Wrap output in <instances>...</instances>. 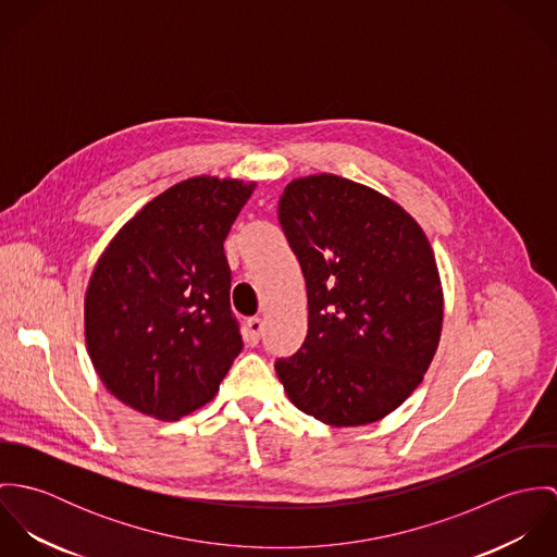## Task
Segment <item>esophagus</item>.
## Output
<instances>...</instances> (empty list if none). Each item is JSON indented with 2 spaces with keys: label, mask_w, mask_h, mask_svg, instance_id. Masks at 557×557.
<instances>
[{
  "label": "esophagus",
  "mask_w": 557,
  "mask_h": 557,
  "mask_svg": "<svg viewBox=\"0 0 557 557\" xmlns=\"http://www.w3.org/2000/svg\"><path fill=\"white\" fill-rule=\"evenodd\" d=\"M263 334V321L259 318H250L246 321V341L250 345H257Z\"/></svg>",
  "instance_id": "esophagus-1"
}]
</instances>
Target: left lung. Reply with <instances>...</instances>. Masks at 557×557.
<instances>
[{"mask_svg":"<svg viewBox=\"0 0 557 557\" xmlns=\"http://www.w3.org/2000/svg\"><path fill=\"white\" fill-rule=\"evenodd\" d=\"M278 221L309 298L302 347L274 364L287 397L330 426L388 416L422 382L442 334L429 239L393 199L332 173L289 182Z\"/></svg>","mask_w":557,"mask_h":557,"instance_id":"8db88e82","label":"left lung"}]
</instances>
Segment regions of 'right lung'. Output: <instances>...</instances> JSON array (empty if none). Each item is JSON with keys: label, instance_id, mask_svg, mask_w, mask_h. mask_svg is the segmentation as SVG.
Returning <instances> with one entry per match:
<instances>
[{"label": "right lung", "instance_id": "1", "mask_svg": "<svg viewBox=\"0 0 557 557\" xmlns=\"http://www.w3.org/2000/svg\"><path fill=\"white\" fill-rule=\"evenodd\" d=\"M255 182L199 175L109 242L85 294V341L107 391L159 420L206 405L242 351L225 238Z\"/></svg>", "mask_w": 557, "mask_h": 557}]
</instances>
